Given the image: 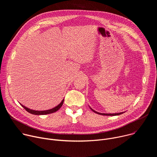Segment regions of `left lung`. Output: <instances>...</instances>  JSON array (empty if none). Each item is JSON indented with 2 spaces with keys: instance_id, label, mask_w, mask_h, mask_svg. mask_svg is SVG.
Masks as SVG:
<instances>
[{
  "instance_id": "8db88e82",
  "label": "left lung",
  "mask_w": 157,
  "mask_h": 157,
  "mask_svg": "<svg viewBox=\"0 0 157 157\" xmlns=\"http://www.w3.org/2000/svg\"><path fill=\"white\" fill-rule=\"evenodd\" d=\"M89 107H90V109L93 111L95 113H97L98 114H99V115H102V116H119V115H121L123 113H124L125 112H122V113H114V114H106V113H98V112H96L95 111L94 109H93L90 106H89Z\"/></svg>"
}]
</instances>
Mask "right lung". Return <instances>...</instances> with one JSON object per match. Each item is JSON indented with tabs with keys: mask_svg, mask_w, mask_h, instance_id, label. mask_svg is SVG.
<instances>
[{
	"mask_svg": "<svg viewBox=\"0 0 157 157\" xmlns=\"http://www.w3.org/2000/svg\"><path fill=\"white\" fill-rule=\"evenodd\" d=\"M63 101H64V99L61 101V102L56 107H53V109H48V110H33V109H30L24 105H23L22 104H21L20 103V104L23 107L27 112H29V113L32 114H34V115H46V114H52L53 113H55L57 110H58L62 106L63 104Z\"/></svg>",
	"mask_w": 157,
	"mask_h": 157,
	"instance_id": "add662e5",
	"label": "right lung"
}]
</instances>
